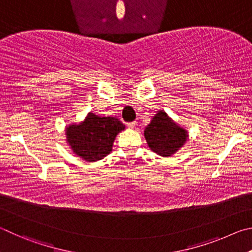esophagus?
<instances>
[{
	"instance_id": "1",
	"label": "esophagus",
	"mask_w": 252,
	"mask_h": 252,
	"mask_svg": "<svg viewBox=\"0 0 252 252\" xmlns=\"http://www.w3.org/2000/svg\"><path fill=\"white\" fill-rule=\"evenodd\" d=\"M127 126H128L129 128H135V127L137 126V123H136V122H131V123L127 124Z\"/></svg>"
}]
</instances>
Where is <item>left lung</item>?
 <instances>
[{
    "label": "left lung",
    "mask_w": 252,
    "mask_h": 252,
    "mask_svg": "<svg viewBox=\"0 0 252 252\" xmlns=\"http://www.w3.org/2000/svg\"><path fill=\"white\" fill-rule=\"evenodd\" d=\"M145 138L149 148L162 157H169L183 146L187 140V130L176 125V123L159 110L145 128Z\"/></svg>",
    "instance_id": "1"
}]
</instances>
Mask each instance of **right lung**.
I'll return each instance as SVG.
<instances>
[{
    "instance_id": "right-lung-1",
    "label": "right lung",
    "mask_w": 252,
    "mask_h": 252,
    "mask_svg": "<svg viewBox=\"0 0 252 252\" xmlns=\"http://www.w3.org/2000/svg\"><path fill=\"white\" fill-rule=\"evenodd\" d=\"M125 125L116 117H103L90 113L79 125L66 128V140L73 152L87 161L103 159L112 152L116 135Z\"/></svg>"
}]
</instances>
